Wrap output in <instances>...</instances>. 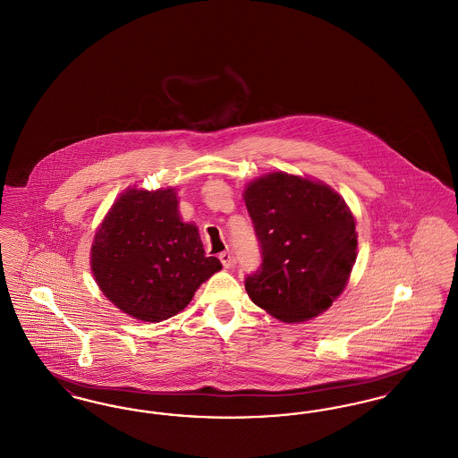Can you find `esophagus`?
I'll list each match as a JSON object with an SVG mask.
<instances>
[{"instance_id":"1","label":"esophagus","mask_w":458,"mask_h":458,"mask_svg":"<svg viewBox=\"0 0 458 458\" xmlns=\"http://www.w3.org/2000/svg\"><path fill=\"white\" fill-rule=\"evenodd\" d=\"M219 261H221V264H223L226 269H232V267H233V256H232V252H228V250H225V252L219 254Z\"/></svg>"}]
</instances>
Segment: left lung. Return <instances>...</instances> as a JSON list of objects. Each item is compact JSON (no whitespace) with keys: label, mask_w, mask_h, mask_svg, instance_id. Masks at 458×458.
<instances>
[{"label":"left lung","mask_w":458,"mask_h":458,"mask_svg":"<svg viewBox=\"0 0 458 458\" xmlns=\"http://www.w3.org/2000/svg\"><path fill=\"white\" fill-rule=\"evenodd\" d=\"M261 245L245 278L250 301L284 323L319 316L347 286L357 258L355 218L323 182L275 172L243 191Z\"/></svg>","instance_id":"1"}]
</instances>
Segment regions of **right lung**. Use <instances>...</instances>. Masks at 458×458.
Here are the masks:
<instances>
[{
	"label": "right lung",
	"mask_w": 458,
	"mask_h": 458,
	"mask_svg": "<svg viewBox=\"0 0 458 458\" xmlns=\"http://www.w3.org/2000/svg\"><path fill=\"white\" fill-rule=\"evenodd\" d=\"M90 269L122 312L159 323L192 301L221 269L206 258L199 230L183 223L174 189H127L114 200L90 247Z\"/></svg>",
	"instance_id": "right-lung-1"
}]
</instances>
